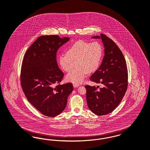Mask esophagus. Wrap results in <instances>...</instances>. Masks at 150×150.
Returning a JSON list of instances; mask_svg holds the SVG:
<instances>
[{"mask_svg": "<svg viewBox=\"0 0 150 150\" xmlns=\"http://www.w3.org/2000/svg\"><path fill=\"white\" fill-rule=\"evenodd\" d=\"M73 86H74V87L76 88V87H78L79 86V84H77V83H74V84H73Z\"/></svg>", "mask_w": 150, "mask_h": 150, "instance_id": "esophagus-1", "label": "esophagus"}]
</instances>
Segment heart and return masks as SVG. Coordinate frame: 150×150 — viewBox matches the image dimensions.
Returning <instances> with one entry per match:
<instances>
[{"instance_id":"obj_1","label":"heart","mask_w":150,"mask_h":150,"mask_svg":"<svg viewBox=\"0 0 150 150\" xmlns=\"http://www.w3.org/2000/svg\"><path fill=\"white\" fill-rule=\"evenodd\" d=\"M103 55V49L97 42L89 43L79 40L72 45L66 50V55L59 57V64L62 70L69 72L75 65V68L66 76V79L72 83H81L87 74L97 70L100 66Z\"/></svg>"}]
</instances>
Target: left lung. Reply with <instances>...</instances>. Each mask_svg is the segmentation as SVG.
I'll use <instances>...</instances> for the list:
<instances>
[{
    "label": "left lung",
    "mask_w": 150,
    "mask_h": 150,
    "mask_svg": "<svg viewBox=\"0 0 150 150\" xmlns=\"http://www.w3.org/2000/svg\"><path fill=\"white\" fill-rule=\"evenodd\" d=\"M100 35L92 38H101L105 55L101 66L89 79L101 84L102 87L97 89L95 86H85L88 108L98 115L113 112L121 102L128 86V72L123 54L112 40L104 34Z\"/></svg>",
    "instance_id": "1"
}]
</instances>
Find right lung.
Listing matches in <instances>:
<instances>
[{
  "label": "right lung",
  "instance_id": "1",
  "mask_svg": "<svg viewBox=\"0 0 150 150\" xmlns=\"http://www.w3.org/2000/svg\"><path fill=\"white\" fill-rule=\"evenodd\" d=\"M70 40L58 35L39 37L24 55L20 72L22 89L28 101L42 115L55 117L65 109L73 91L71 83L60 84L64 74L57 52Z\"/></svg>",
  "mask_w": 150,
  "mask_h": 150
}]
</instances>
